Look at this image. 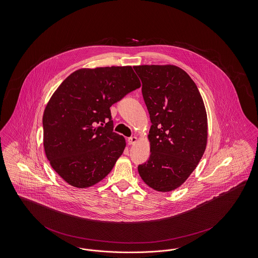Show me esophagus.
<instances>
[{"label":"esophagus","mask_w":258,"mask_h":258,"mask_svg":"<svg viewBox=\"0 0 258 258\" xmlns=\"http://www.w3.org/2000/svg\"><path fill=\"white\" fill-rule=\"evenodd\" d=\"M137 137L128 138V144H129V145H134V144L137 143Z\"/></svg>","instance_id":"obj_1"}]
</instances>
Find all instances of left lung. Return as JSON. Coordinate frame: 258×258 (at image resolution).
Here are the masks:
<instances>
[{
    "mask_svg": "<svg viewBox=\"0 0 258 258\" xmlns=\"http://www.w3.org/2000/svg\"><path fill=\"white\" fill-rule=\"evenodd\" d=\"M152 126L150 159L138 166L142 180L166 192L179 188L196 169L207 144V114L189 74L173 64L134 67Z\"/></svg>",
    "mask_w": 258,
    "mask_h": 258,
    "instance_id": "left-lung-1",
    "label": "left lung"
}]
</instances>
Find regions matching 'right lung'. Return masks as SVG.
Returning a JSON list of instances; mask_svg holds the SVG:
<instances>
[{
  "label": "right lung",
  "instance_id": "1",
  "mask_svg": "<svg viewBox=\"0 0 258 258\" xmlns=\"http://www.w3.org/2000/svg\"><path fill=\"white\" fill-rule=\"evenodd\" d=\"M141 87L132 67L80 69L53 92L43 114V145L52 169L86 189L112 170L126 147L109 107Z\"/></svg>",
  "mask_w": 258,
  "mask_h": 258
}]
</instances>
